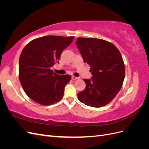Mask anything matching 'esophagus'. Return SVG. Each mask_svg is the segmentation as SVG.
I'll list each match as a JSON object with an SVG mask.
<instances>
[{"label":"esophagus","instance_id":"obj_1","mask_svg":"<svg viewBox=\"0 0 149 149\" xmlns=\"http://www.w3.org/2000/svg\"><path fill=\"white\" fill-rule=\"evenodd\" d=\"M71 79H73V80H76V79H78V77H76V76H71Z\"/></svg>","mask_w":149,"mask_h":149}]
</instances>
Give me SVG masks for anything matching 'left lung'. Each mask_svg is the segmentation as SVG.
<instances>
[{"label": "left lung", "instance_id": "obj_1", "mask_svg": "<svg viewBox=\"0 0 149 149\" xmlns=\"http://www.w3.org/2000/svg\"><path fill=\"white\" fill-rule=\"evenodd\" d=\"M76 44L93 75L84 79L86 88L78 93L80 102L94 107L109 104L119 92L125 77L121 54L111 42L94 38H78Z\"/></svg>", "mask_w": 149, "mask_h": 149}]
</instances>
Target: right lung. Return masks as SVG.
Returning <instances> with one entry per match:
<instances>
[{
	"label": "right lung",
	"mask_w": 149,
	"mask_h": 149,
	"mask_svg": "<svg viewBox=\"0 0 149 149\" xmlns=\"http://www.w3.org/2000/svg\"><path fill=\"white\" fill-rule=\"evenodd\" d=\"M74 38L45 36L31 40L24 48L19 58V80L31 100L49 106L63 97L65 87L71 76H60L50 68L59 63L61 53Z\"/></svg>",
	"instance_id": "obj_1"
}]
</instances>
